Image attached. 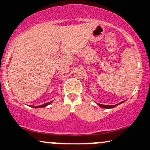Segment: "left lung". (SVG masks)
<instances>
[{
	"label": "left lung",
	"mask_w": 150,
	"mask_h": 150,
	"mask_svg": "<svg viewBox=\"0 0 150 150\" xmlns=\"http://www.w3.org/2000/svg\"><path fill=\"white\" fill-rule=\"evenodd\" d=\"M121 103H123V101H121V102H120L119 104H116V105H104V104H97L99 105V106H101V107L104 108H112L113 107H115V106H118V105L120 104Z\"/></svg>",
	"instance_id": "8db88e82"
}]
</instances>
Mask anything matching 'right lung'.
Here are the masks:
<instances>
[{"mask_svg": "<svg viewBox=\"0 0 150 150\" xmlns=\"http://www.w3.org/2000/svg\"><path fill=\"white\" fill-rule=\"evenodd\" d=\"M52 102V101H51V102H48V103H46V104H43V105H41V106H32V107L34 108H42V107H45V106H48V105H49Z\"/></svg>", "mask_w": 150, "mask_h": 150, "instance_id": "right-lung-1", "label": "right lung"}]
</instances>
